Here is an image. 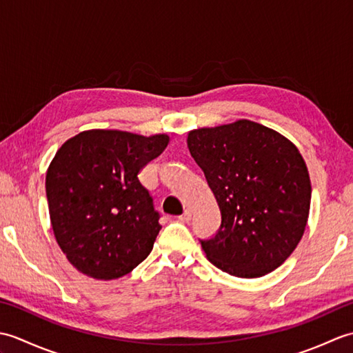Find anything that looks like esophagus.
<instances>
[{
	"label": "esophagus",
	"mask_w": 353,
	"mask_h": 353,
	"mask_svg": "<svg viewBox=\"0 0 353 353\" xmlns=\"http://www.w3.org/2000/svg\"><path fill=\"white\" fill-rule=\"evenodd\" d=\"M191 216H192V212L190 211V209H186V211L181 216H179V220H181L182 223H190Z\"/></svg>",
	"instance_id": "obj_1"
}]
</instances>
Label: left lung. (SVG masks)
<instances>
[{
	"instance_id": "8db88e82",
	"label": "left lung",
	"mask_w": 353,
	"mask_h": 353,
	"mask_svg": "<svg viewBox=\"0 0 353 353\" xmlns=\"http://www.w3.org/2000/svg\"><path fill=\"white\" fill-rule=\"evenodd\" d=\"M186 142L221 212L216 234L200 239L208 259L245 279L282 265L301 241L311 203L297 147L249 119L192 130Z\"/></svg>"
}]
</instances>
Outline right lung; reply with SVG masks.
Masks as SVG:
<instances>
[{"mask_svg":"<svg viewBox=\"0 0 353 353\" xmlns=\"http://www.w3.org/2000/svg\"><path fill=\"white\" fill-rule=\"evenodd\" d=\"M167 134L86 130L57 150L45 179L57 244L79 272L117 279L139 265L162 226L138 174Z\"/></svg>","mask_w":353,"mask_h":353,"instance_id":"add662e5","label":"right lung"}]
</instances>
